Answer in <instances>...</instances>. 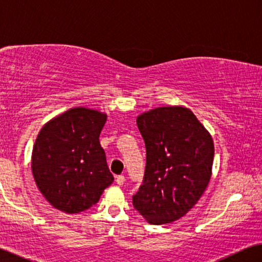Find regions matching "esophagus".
<instances>
[{"mask_svg": "<svg viewBox=\"0 0 262 262\" xmlns=\"http://www.w3.org/2000/svg\"><path fill=\"white\" fill-rule=\"evenodd\" d=\"M124 181H125V179H124L123 175L116 176V183L118 184V186H122V184L124 183Z\"/></svg>", "mask_w": 262, "mask_h": 262, "instance_id": "esophagus-1", "label": "esophagus"}]
</instances>
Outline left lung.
<instances>
[{
    "label": "left lung",
    "instance_id": "8db88e82",
    "mask_svg": "<svg viewBox=\"0 0 262 262\" xmlns=\"http://www.w3.org/2000/svg\"><path fill=\"white\" fill-rule=\"evenodd\" d=\"M137 123L146 146V167L133 206L151 224H167L183 217L206 189L213 140L182 106L157 107L141 114Z\"/></svg>",
    "mask_w": 262,
    "mask_h": 262
}]
</instances>
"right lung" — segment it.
Returning <instances> with one entry per match:
<instances>
[{
    "instance_id": "right-lung-1",
    "label": "right lung",
    "mask_w": 262,
    "mask_h": 262,
    "mask_svg": "<svg viewBox=\"0 0 262 262\" xmlns=\"http://www.w3.org/2000/svg\"><path fill=\"white\" fill-rule=\"evenodd\" d=\"M106 115L74 107L41 128L32 151V172L51 206L79 213L98 202L114 182L99 144Z\"/></svg>"
}]
</instances>
